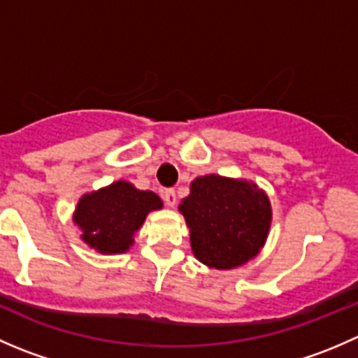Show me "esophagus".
<instances>
[{
    "label": "esophagus",
    "mask_w": 358,
    "mask_h": 358,
    "mask_svg": "<svg viewBox=\"0 0 358 358\" xmlns=\"http://www.w3.org/2000/svg\"><path fill=\"white\" fill-rule=\"evenodd\" d=\"M162 197H164V202H166V206H168V208H175V204H176V194H175V190H173V189L164 190V194H162Z\"/></svg>",
    "instance_id": "esophagus-1"
}]
</instances>
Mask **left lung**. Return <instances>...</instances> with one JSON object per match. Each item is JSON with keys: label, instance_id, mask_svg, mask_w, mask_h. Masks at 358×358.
I'll return each instance as SVG.
<instances>
[{"label": "left lung", "instance_id": "left-lung-1", "mask_svg": "<svg viewBox=\"0 0 358 358\" xmlns=\"http://www.w3.org/2000/svg\"><path fill=\"white\" fill-rule=\"evenodd\" d=\"M190 246L209 268L232 270L258 256L272 225V204L256 183L220 175L197 176L178 206Z\"/></svg>", "mask_w": 358, "mask_h": 358}]
</instances>
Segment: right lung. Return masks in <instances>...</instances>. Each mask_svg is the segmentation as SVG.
<instances>
[{
  "label": "right lung",
  "instance_id": "right-lung-1",
  "mask_svg": "<svg viewBox=\"0 0 358 358\" xmlns=\"http://www.w3.org/2000/svg\"><path fill=\"white\" fill-rule=\"evenodd\" d=\"M162 208L150 190H138L126 180L85 194L78 201L72 222L81 230V241L100 255H121L135 243L147 215Z\"/></svg>",
  "mask_w": 358,
  "mask_h": 358
}]
</instances>
